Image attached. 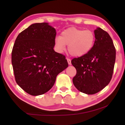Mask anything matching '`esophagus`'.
I'll return each instance as SVG.
<instances>
[{
    "instance_id": "1",
    "label": "esophagus",
    "mask_w": 125,
    "mask_h": 125,
    "mask_svg": "<svg viewBox=\"0 0 125 125\" xmlns=\"http://www.w3.org/2000/svg\"><path fill=\"white\" fill-rule=\"evenodd\" d=\"M67 62H68V64H69V65H71V59L67 58Z\"/></svg>"
}]
</instances>
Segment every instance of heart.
Masks as SVG:
<instances>
[{"label": "heart", "instance_id": "b5f03b06", "mask_svg": "<svg viewBox=\"0 0 125 125\" xmlns=\"http://www.w3.org/2000/svg\"><path fill=\"white\" fill-rule=\"evenodd\" d=\"M95 41V35L90 30H83L74 27L67 28L55 39V44L59 51H63L66 45L72 56L80 57L91 51Z\"/></svg>", "mask_w": 125, "mask_h": 125}]
</instances>
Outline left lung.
Here are the masks:
<instances>
[{
	"instance_id": "left-lung-1",
	"label": "left lung",
	"mask_w": 125,
	"mask_h": 125,
	"mask_svg": "<svg viewBox=\"0 0 125 125\" xmlns=\"http://www.w3.org/2000/svg\"><path fill=\"white\" fill-rule=\"evenodd\" d=\"M94 35L91 51L71 61L76 69L73 78L74 86L87 94H96L109 83L116 59V49L107 32L98 28L94 31Z\"/></svg>"
}]
</instances>
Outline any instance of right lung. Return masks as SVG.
<instances>
[{"mask_svg":"<svg viewBox=\"0 0 125 125\" xmlns=\"http://www.w3.org/2000/svg\"><path fill=\"white\" fill-rule=\"evenodd\" d=\"M55 29L47 23L32 24L20 33L12 51L17 84L28 94H43L53 87L57 75L68 66L65 56L54 52Z\"/></svg>","mask_w":125,"mask_h":125,"instance_id":"1","label":"right lung"}]
</instances>
